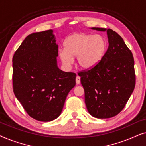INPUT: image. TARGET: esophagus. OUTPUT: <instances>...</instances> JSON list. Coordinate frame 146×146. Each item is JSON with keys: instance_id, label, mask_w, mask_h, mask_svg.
<instances>
[{"instance_id": "1", "label": "esophagus", "mask_w": 146, "mask_h": 146, "mask_svg": "<svg viewBox=\"0 0 146 146\" xmlns=\"http://www.w3.org/2000/svg\"><path fill=\"white\" fill-rule=\"evenodd\" d=\"M76 82L77 84H79L80 83V77L79 76H77L76 78Z\"/></svg>"}]
</instances>
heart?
Masks as SVG:
<instances>
[{
  "instance_id": "1",
  "label": "heart",
  "mask_w": 146,
  "mask_h": 146,
  "mask_svg": "<svg viewBox=\"0 0 146 146\" xmlns=\"http://www.w3.org/2000/svg\"><path fill=\"white\" fill-rule=\"evenodd\" d=\"M64 50L59 52V56L66 66L73 64L76 57L77 65L82 69L90 70L95 67L104 55L106 43L101 36L77 33L66 39Z\"/></svg>"
}]
</instances>
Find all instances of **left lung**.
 <instances>
[{
	"label": "left lung",
	"mask_w": 146,
	"mask_h": 146,
	"mask_svg": "<svg viewBox=\"0 0 146 146\" xmlns=\"http://www.w3.org/2000/svg\"><path fill=\"white\" fill-rule=\"evenodd\" d=\"M92 29L106 31L108 48L95 67L78 74L90 114L96 118H110L122 110L134 90V60L122 38L113 30Z\"/></svg>",
	"instance_id": "8db88e82"
}]
</instances>
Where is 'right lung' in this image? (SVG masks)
<instances>
[{"label": "right lung", "mask_w": 146, "mask_h": 146, "mask_svg": "<svg viewBox=\"0 0 146 146\" xmlns=\"http://www.w3.org/2000/svg\"><path fill=\"white\" fill-rule=\"evenodd\" d=\"M58 46L52 30L35 33L24 40L13 58V91L33 118L50 121L60 115L76 74L58 68Z\"/></svg>", "instance_id": "right-lung-1"}]
</instances>
